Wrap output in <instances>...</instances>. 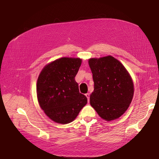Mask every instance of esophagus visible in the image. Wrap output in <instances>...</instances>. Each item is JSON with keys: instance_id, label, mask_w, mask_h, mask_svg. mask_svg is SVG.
Segmentation results:
<instances>
[{"instance_id": "obj_1", "label": "esophagus", "mask_w": 159, "mask_h": 159, "mask_svg": "<svg viewBox=\"0 0 159 159\" xmlns=\"http://www.w3.org/2000/svg\"><path fill=\"white\" fill-rule=\"evenodd\" d=\"M85 96H86V98H88V102H89V93H86L85 94Z\"/></svg>"}]
</instances>
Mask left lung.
Instances as JSON below:
<instances>
[{
    "mask_svg": "<svg viewBox=\"0 0 159 159\" xmlns=\"http://www.w3.org/2000/svg\"><path fill=\"white\" fill-rule=\"evenodd\" d=\"M94 90L90 104L99 117L107 121L119 118L131 104L134 84L125 66L111 56L90 58Z\"/></svg>",
    "mask_w": 159,
    "mask_h": 159,
    "instance_id": "1",
    "label": "left lung"
}]
</instances>
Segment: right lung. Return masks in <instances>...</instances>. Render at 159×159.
I'll return each mask as SVG.
<instances>
[{"mask_svg":"<svg viewBox=\"0 0 159 159\" xmlns=\"http://www.w3.org/2000/svg\"><path fill=\"white\" fill-rule=\"evenodd\" d=\"M80 57H64L46 64L38 76V102L52 121L60 124L71 123L88 103L80 93L75 77L81 66Z\"/></svg>","mask_w":159,"mask_h":159,"instance_id":"obj_1","label":"right lung"}]
</instances>
